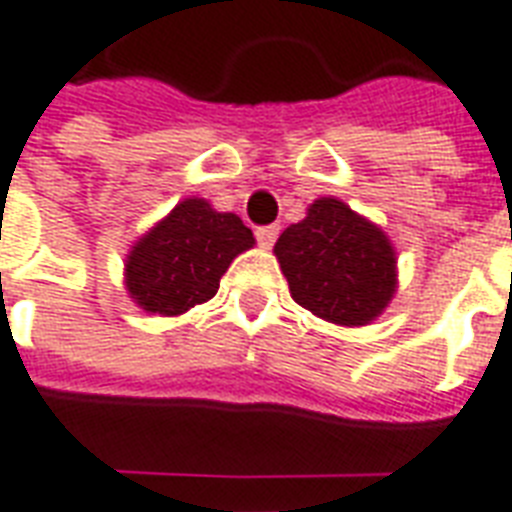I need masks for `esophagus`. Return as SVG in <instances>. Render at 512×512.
Wrapping results in <instances>:
<instances>
[{
    "instance_id": "esophagus-1",
    "label": "esophagus",
    "mask_w": 512,
    "mask_h": 512,
    "mask_svg": "<svg viewBox=\"0 0 512 512\" xmlns=\"http://www.w3.org/2000/svg\"><path fill=\"white\" fill-rule=\"evenodd\" d=\"M255 236H257V244L263 246V249H271V246H274V241H276V236H279V227H276V225L257 227Z\"/></svg>"
}]
</instances>
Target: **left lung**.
Segmentation results:
<instances>
[{
	"instance_id": "left-lung-1",
	"label": "left lung",
	"mask_w": 512,
	"mask_h": 512,
	"mask_svg": "<svg viewBox=\"0 0 512 512\" xmlns=\"http://www.w3.org/2000/svg\"><path fill=\"white\" fill-rule=\"evenodd\" d=\"M290 295L333 325H369L391 304L399 271L385 230L339 198H317L274 246Z\"/></svg>"
}]
</instances>
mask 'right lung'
<instances>
[{
  "instance_id": "right-lung-1",
  "label": "right lung",
  "mask_w": 512,
  "mask_h": 512,
  "mask_svg": "<svg viewBox=\"0 0 512 512\" xmlns=\"http://www.w3.org/2000/svg\"><path fill=\"white\" fill-rule=\"evenodd\" d=\"M252 246L255 236L241 217L184 198L132 244L124 287L143 312L179 317L214 298L230 263Z\"/></svg>"
}]
</instances>
